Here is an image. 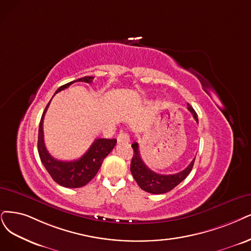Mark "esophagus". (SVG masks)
Returning <instances> with one entry per match:
<instances>
[{
    "mask_svg": "<svg viewBox=\"0 0 251 251\" xmlns=\"http://www.w3.org/2000/svg\"><path fill=\"white\" fill-rule=\"evenodd\" d=\"M117 140H118V143H129L130 142V137H129V135L125 132H120Z\"/></svg>",
    "mask_w": 251,
    "mask_h": 251,
    "instance_id": "34e87169",
    "label": "esophagus"
}]
</instances>
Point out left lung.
<instances>
[{
  "mask_svg": "<svg viewBox=\"0 0 251 251\" xmlns=\"http://www.w3.org/2000/svg\"><path fill=\"white\" fill-rule=\"evenodd\" d=\"M187 108L192 114L194 120L199 123V119L196 110L193 109V107L190 104H187ZM131 147L133 149V157L130 164V171L133 178L138 184V186L143 190L153 194H162L174 189L189 175L193 168L194 160H196V158H194L187 168L183 170L182 172L174 175H161L151 171L145 164L141 157L140 150H138L137 143H133Z\"/></svg>",
  "mask_w": 251,
  "mask_h": 251,
  "instance_id": "left-lung-1",
  "label": "left lung"
}]
</instances>
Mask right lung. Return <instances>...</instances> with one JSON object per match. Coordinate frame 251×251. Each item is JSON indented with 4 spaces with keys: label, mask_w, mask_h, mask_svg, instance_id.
<instances>
[{
    "label": "right lung",
    "mask_w": 251,
    "mask_h": 251,
    "mask_svg": "<svg viewBox=\"0 0 251 251\" xmlns=\"http://www.w3.org/2000/svg\"><path fill=\"white\" fill-rule=\"evenodd\" d=\"M93 79H94V76H85L70 81L66 83V85L60 87L55 93L68 88L73 82L83 81L91 83ZM49 105L50 103L46 105L39 124L38 153L41 162L43 163L46 171L50 175L52 180L61 185V186L67 188H79L85 186L95 177L102 164V161L114 149V147L117 144V140H115V138H113V140L97 138L89 148V150L79 159L76 160L62 161L53 158L49 151L46 150L43 140V119Z\"/></svg>",
    "instance_id": "obj_1"
}]
</instances>
